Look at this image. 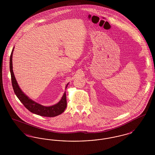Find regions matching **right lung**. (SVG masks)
<instances>
[{
    "mask_svg": "<svg viewBox=\"0 0 155 155\" xmlns=\"http://www.w3.org/2000/svg\"><path fill=\"white\" fill-rule=\"evenodd\" d=\"M14 48L11 53L10 58V71L11 73V79L12 87L14 90L15 94L23 105L31 113L39 115L41 116L53 117L57 116L64 112L67 107L66 94V92L63 94L61 99L59 103L49 107L42 106L38 103L32 101L26 96L19 88L17 81L15 78L14 73L13 71V64H12V55ZM68 84L67 85L66 88Z\"/></svg>",
    "mask_w": 155,
    "mask_h": 155,
    "instance_id": "obj_1",
    "label": "right lung"
}]
</instances>
